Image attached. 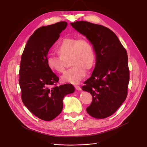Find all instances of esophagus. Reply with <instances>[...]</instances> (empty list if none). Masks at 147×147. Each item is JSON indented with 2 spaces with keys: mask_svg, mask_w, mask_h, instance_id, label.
Returning a JSON list of instances; mask_svg holds the SVG:
<instances>
[{
  "mask_svg": "<svg viewBox=\"0 0 147 147\" xmlns=\"http://www.w3.org/2000/svg\"><path fill=\"white\" fill-rule=\"evenodd\" d=\"M75 89H76V90H78V91L82 90V88H81L80 86L75 85Z\"/></svg>",
  "mask_w": 147,
  "mask_h": 147,
  "instance_id": "esophagus-1",
  "label": "esophagus"
}]
</instances>
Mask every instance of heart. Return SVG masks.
Instances as JSON below:
<instances>
[{
  "label": "heart",
  "instance_id": "heart-1",
  "mask_svg": "<svg viewBox=\"0 0 147 147\" xmlns=\"http://www.w3.org/2000/svg\"><path fill=\"white\" fill-rule=\"evenodd\" d=\"M58 56L53 55L47 57L48 68L53 72L63 73L65 62L72 67L62 76V81L77 84L86 74V70H91L95 64L96 53L92 43L84 37H67L58 43L55 49Z\"/></svg>",
  "mask_w": 147,
  "mask_h": 147
}]
</instances>
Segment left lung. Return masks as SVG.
I'll return each mask as SVG.
<instances>
[{"mask_svg": "<svg viewBox=\"0 0 147 147\" xmlns=\"http://www.w3.org/2000/svg\"><path fill=\"white\" fill-rule=\"evenodd\" d=\"M70 24L85 35L96 55L95 68L82 87L92 97L86 111L93 118H107L118 109L127 95L129 70L127 51L116 34L105 26L84 21Z\"/></svg>", "mask_w": 147, "mask_h": 147, "instance_id": "obj_1", "label": "left lung"}]
</instances>
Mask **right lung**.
<instances>
[{
    "label": "right lung",
    "mask_w": 147,
    "mask_h": 147,
    "mask_svg": "<svg viewBox=\"0 0 147 147\" xmlns=\"http://www.w3.org/2000/svg\"><path fill=\"white\" fill-rule=\"evenodd\" d=\"M67 23L61 21L38 28L30 37L21 56L19 83L21 99L35 116L51 121L61 113L65 96L72 93V84L56 86L59 77L48 68L47 54Z\"/></svg>",
    "instance_id": "right-lung-1"
}]
</instances>
